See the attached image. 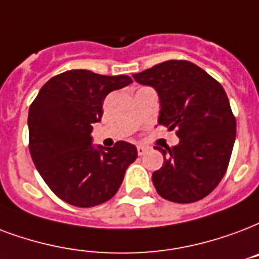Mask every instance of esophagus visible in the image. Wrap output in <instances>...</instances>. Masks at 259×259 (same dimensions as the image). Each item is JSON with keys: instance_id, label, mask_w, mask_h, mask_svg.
<instances>
[{"instance_id": "34e87169", "label": "esophagus", "mask_w": 259, "mask_h": 259, "mask_svg": "<svg viewBox=\"0 0 259 259\" xmlns=\"http://www.w3.org/2000/svg\"><path fill=\"white\" fill-rule=\"evenodd\" d=\"M137 152H138V155L143 156L144 153L147 152V147H144V145H138V147H137Z\"/></svg>"}]
</instances>
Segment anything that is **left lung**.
<instances>
[{"mask_svg": "<svg viewBox=\"0 0 259 259\" xmlns=\"http://www.w3.org/2000/svg\"><path fill=\"white\" fill-rule=\"evenodd\" d=\"M134 80L153 87L160 98L159 125L175 130L179 144L155 147L164 156L152 174L156 191L177 204L209 195L224 177L236 137V119L222 84L185 59H169Z\"/></svg>", "mask_w": 259, "mask_h": 259, "instance_id": "1", "label": "left lung"}]
</instances>
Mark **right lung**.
Returning a JSON list of instances; mask_svg holds the SVG:
<instances>
[{
    "instance_id": "obj_1",
    "label": "right lung",
    "mask_w": 259,
    "mask_h": 259,
    "mask_svg": "<svg viewBox=\"0 0 259 259\" xmlns=\"http://www.w3.org/2000/svg\"><path fill=\"white\" fill-rule=\"evenodd\" d=\"M132 81L126 74L68 70L51 77L29 106V153L43 181L65 202L91 208L108 201L137 159L132 144L96 149L91 138L106 96Z\"/></svg>"
}]
</instances>
